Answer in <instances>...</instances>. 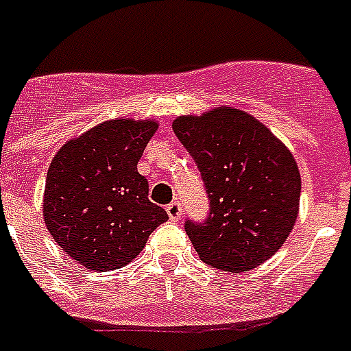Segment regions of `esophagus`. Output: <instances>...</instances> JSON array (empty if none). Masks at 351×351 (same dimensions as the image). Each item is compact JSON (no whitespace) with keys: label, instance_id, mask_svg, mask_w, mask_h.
Here are the masks:
<instances>
[{"label":"esophagus","instance_id":"esophagus-1","mask_svg":"<svg viewBox=\"0 0 351 351\" xmlns=\"http://www.w3.org/2000/svg\"><path fill=\"white\" fill-rule=\"evenodd\" d=\"M166 213L170 216V220H179V218H181V213H183L181 204H179V202H172V204L166 207Z\"/></svg>","mask_w":351,"mask_h":351}]
</instances>
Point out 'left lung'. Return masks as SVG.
<instances>
[{
    "mask_svg": "<svg viewBox=\"0 0 351 351\" xmlns=\"http://www.w3.org/2000/svg\"><path fill=\"white\" fill-rule=\"evenodd\" d=\"M173 133L194 157L210 199L204 223L186 222L199 259L247 272L270 259L294 228L302 178L291 149L237 107L178 116Z\"/></svg>",
    "mask_w": 351,
    "mask_h": 351,
    "instance_id": "1",
    "label": "left lung"
}]
</instances>
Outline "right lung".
<instances>
[{
	"label": "right lung",
	"mask_w": 351,
	"mask_h": 351,
	"mask_svg": "<svg viewBox=\"0 0 351 351\" xmlns=\"http://www.w3.org/2000/svg\"><path fill=\"white\" fill-rule=\"evenodd\" d=\"M157 129L155 120H107L70 138L47 168L44 223L57 246L88 270L129 265L168 220L147 199V179L136 170Z\"/></svg>",
	"instance_id": "1"
}]
</instances>
